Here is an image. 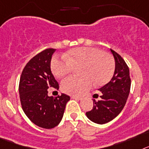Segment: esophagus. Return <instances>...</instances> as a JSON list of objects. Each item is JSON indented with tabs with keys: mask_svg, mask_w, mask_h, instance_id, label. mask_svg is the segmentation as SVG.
<instances>
[{
	"mask_svg": "<svg viewBox=\"0 0 149 149\" xmlns=\"http://www.w3.org/2000/svg\"><path fill=\"white\" fill-rule=\"evenodd\" d=\"M71 98H72V99L78 100H80L82 99V97H77V96H72L71 97Z\"/></svg>",
	"mask_w": 149,
	"mask_h": 149,
	"instance_id": "esophagus-1",
	"label": "esophagus"
}]
</instances>
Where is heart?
<instances>
[{
  "mask_svg": "<svg viewBox=\"0 0 149 149\" xmlns=\"http://www.w3.org/2000/svg\"><path fill=\"white\" fill-rule=\"evenodd\" d=\"M66 58L54 57L51 70L54 76L61 78L70 73L73 68L79 70L81 78L68 77L61 83L62 91L72 95H80L91 88L92 82L97 86L105 85L112 79L115 61L109 54L95 47H79L69 50Z\"/></svg>",
  "mask_w": 149,
  "mask_h": 149,
  "instance_id": "obj_1",
  "label": "heart"
}]
</instances>
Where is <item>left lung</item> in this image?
I'll return each instance as SVG.
<instances>
[{
	"label": "left lung",
	"mask_w": 149,
	"mask_h": 149,
	"mask_svg": "<svg viewBox=\"0 0 149 149\" xmlns=\"http://www.w3.org/2000/svg\"><path fill=\"white\" fill-rule=\"evenodd\" d=\"M115 59V71L107 84L99 88L102 93L99 100H93L94 107L86 116L93 122L103 125L114 119L121 112L130 90L129 68L125 60L116 52L111 49Z\"/></svg>",
	"instance_id": "left-lung-1"
}]
</instances>
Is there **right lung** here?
Segmentation results:
<instances>
[{"mask_svg":"<svg viewBox=\"0 0 149 149\" xmlns=\"http://www.w3.org/2000/svg\"><path fill=\"white\" fill-rule=\"evenodd\" d=\"M55 50L47 49L31 59L24 67L19 82L23 111L34 125L46 129L58 125L70 99L64 94L56 97L48 95L49 88H59L51 71L52 56Z\"/></svg>","mask_w":149,"mask_h":149,"instance_id":"obj_1","label":"right lung"}]
</instances>
